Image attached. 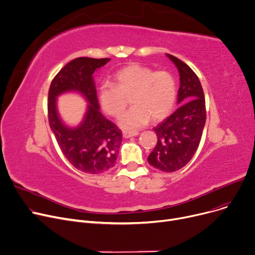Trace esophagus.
Segmentation results:
<instances>
[{
    "label": "esophagus",
    "mask_w": 255,
    "mask_h": 255,
    "mask_svg": "<svg viewBox=\"0 0 255 255\" xmlns=\"http://www.w3.org/2000/svg\"><path fill=\"white\" fill-rule=\"evenodd\" d=\"M139 133L134 131V132H130V131H124L123 132V137L124 138H129V137H133V136H137Z\"/></svg>",
    "instance_id": "obj_1"
}]
</instances>
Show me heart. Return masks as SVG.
<instances>
[{
  "label": "heart",
  "instance_id": "obj_1",
  "mask_svg": "<svg viewBox=\"0 0 255 255\" xmlns=\"http://www.w3.org/2000/svg\"><path fill=\"white\" fill-rule=\"evenodd\" d=\"M177 95L176 81L168 72H155L138 63H132L114 74V84L104 83L98 88L101 109L112 117L120 116L127 99L133 106L120 119L123 129H138L150 120L162 121L172 112Z\"/></svg>",
  "mask_w": 255,
  "mask_h": 255
}]
</instances>
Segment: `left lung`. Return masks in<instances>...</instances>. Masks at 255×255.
I'll return each mask as SVG.
<instances>
[{
	"label": "left lung",
	"instance_id": "left-lung-1",
	"mask_svg": "<svg viewBox=\"0 0 255 255\" xmlns=\"http://www.w3.org/2000/svg\"><path fill=\"white\" fill-rule=\"evenodd\" d=\"M166 55L179 73V107L154 128L158 142L147 162L163 172H174L184 167L195 155L206 122V108L204 92L194 71L177 57Z\"/></svg>",
	"mask_w": 255,
	"mask_h": 255
}]
</instances>
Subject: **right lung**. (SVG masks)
Segmentation results:
<instances>
[{
	"mask_svg": "<svg viewBox=\"0 0 255 255\" xmlns=\"http://www.w3.org/2000/svg\"><path fill=\"white\" fill-rule=\"evenodd\" d=\"M110 58L79 57L59 71L50 85L48 118L51 130L64 157L78 170L98 174L115 166L122 143V132L99 112L93 73ZM78 92L89 103L82 122L76 128L65 126L57 111V97Z\"/></svg>",
	"mask_w": 255,
	"mask_h": 255,
	"instance_id": "obj_1",
	"label": "right lung"
}]
</instances>
